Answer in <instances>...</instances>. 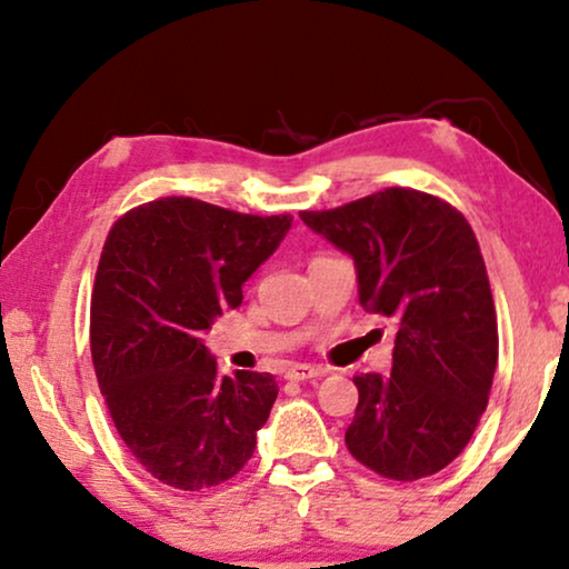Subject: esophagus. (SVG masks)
I'll return each mask as SVG.
<instances>
[{"label":"esophagus","mask_w":569,"mask_h":569,"mask_svg":"<svg viewBox=\"0 0 569 569\" xmlns=\"http://www.w3.org/2000/svg\"><path fill=\"white\" fill-rule=\"evenodd\" d=\"M326 370L323 368H313V365H290L284 372L287 380H313V378H323Z\"/></svg>","instance_id":"esophagus-1"}]
</instances>
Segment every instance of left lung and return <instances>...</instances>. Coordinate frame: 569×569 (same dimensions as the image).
Wrapping results in <instances>:
<instances>
[{"mask_svg":"<svg viewBox=\"0 0 569 569\" xmlns=\"http://www.w3.org/2000/svg\"><path fill=\"white\" fill-rule=\"evenodd\" d=\"M300 220L352 256L360 306L396 323L391 372L355 376L349 453L386 479L438 473L469 446L497 368L495 300L471 224L399 186Z\"/></svg>","mask_w":569,"mask_h":569,"instance_id":"obj_1","label":"left lung"}]
</instances>
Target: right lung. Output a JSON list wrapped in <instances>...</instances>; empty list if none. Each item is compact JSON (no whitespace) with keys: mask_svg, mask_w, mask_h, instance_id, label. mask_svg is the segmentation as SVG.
Instances as JSON below:
<instances>
[{"mask_svg":"<svg viewBox=\"0 0 569 569\" xmlns=\"http://www.w3.org/2000/svg\"><path fill=\"white\" fill-rule=\"evenodd\" d=\"M290 214H240L189 197L131 209L108 232L90 306V352L129 453L162 485L199 492L251 461L277 401L271 372L220 376L204 347Z\"/></svg>","mask_w":569,"mask_h":569,"instance_id":"add662e5","label":"right lung"}]
</instances>
